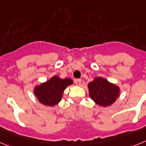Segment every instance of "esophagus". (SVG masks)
<instances>
[{"mask_svg": "<svg viewBox=\"0 0 146 146\" xmlns=\"http://www.w3.org/2000/svg\"><path fill=\"white\" fill-rule=\"evenodd\" d=\"M81 83H82V80L78 79V80H75V84L77 86H80L81 85Z\"/></svg>", "mask_w": 146, "mask_h": 146, "instance_id": "esophagus-1", "label": "esophagus"}]
</instances>
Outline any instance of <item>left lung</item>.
<instances>
[{
	"label": "left lung",
	"instance_id": "1",
	"mask_svg": "<svg viewBox=\"0 0 146 146\" xmlns=\"http://www.w3.org/2000/svg\"><path fill=\"white\" fill-rule=\"evenodd\" d=\"M90 98L99 106H110L120 97V88L102 77H95L87 84Z\"/></svg>",
	"mask_w": 146,
	"mask_h": 146
}]
</instances>
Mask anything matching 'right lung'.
<instances>
[{"label": "right lung", "instance_id": "right-lung-1", "mask_svg": "<svg viewBox=\"0 0 146 146\" xmlns=\"http://www.w3.org/2000/svg\"><path fill=\"white\" fill-rule=\"evenodd\" d=\"M73 83L72 79H62L54 75L47 81L36 85L34 93L40 103L45 106L54 107L62 100L66 87Z\"/></svg>", "mask_w": 146, "mask_h": 146}]
</instances>
